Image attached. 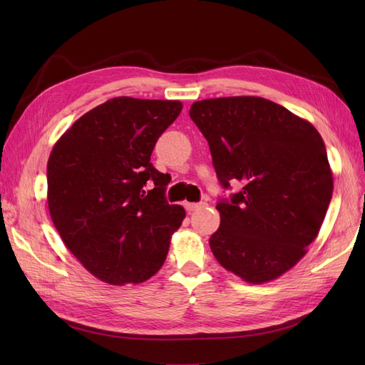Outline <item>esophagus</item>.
<instances>
[{"mask_svg": "<svg viewBox=\"0 0 365 365\" xmlns=\"http://www.w3.org/2000/svg\"><path fill=\"white\" fill-rule=\"evenodd\" d=\"M205 205V202H184V207H185V210L189 213H192V212H195V210H197V208H201V207H204Z\"/></svg>", "mask_w": 365, "mask_h": 365, "instance_id": "34e87169", "label": "esophagus"}]
</instances>
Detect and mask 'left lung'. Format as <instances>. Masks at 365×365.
I'll return each instance as SVG.
<instances>
[{
	"label": "left lung",
	"mask_w": 365,
	"mask_h": 365,
	"mask_svg": "<svg viewBox=\"0 0 365 365\" xmlns=\"http://www.w3.org/2000/svg\"><path fill=\"white\" fill-rule=\"evenodd\" d=\"M190 118L208 141L220 225L208 244L222 267L250 283L280 277L306 254L332 200L334 180L318 130L262 97L195 102Z\"/></svg>",
	"instance_id": "1"
}]
</instances>
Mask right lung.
<instances>
[{
	"label": "right lung",
	"mask_w": 365,
	"mask_h": 365,
	"mask_svg": "<svg viewBox=\"0 0 365 365\" xmlns=\"http://www.w3.org/2000/svg\"><path fill=\"white\" fill-rule=\"evenodd\" d=\"M178 101L115 97L74 121L47 164L48 208L63 244L97 279H150L168 257L185 212L170 205L168 173L150 163Z\"/></svg>",
	"instance_id": "add662e5"
}]
</instances>
